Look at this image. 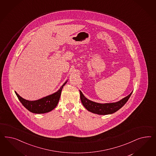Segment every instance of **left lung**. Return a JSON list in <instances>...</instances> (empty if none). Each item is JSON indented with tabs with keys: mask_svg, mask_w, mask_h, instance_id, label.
Masks as SVG:
<instances>
[{
	"mask_svg": "<svg viewBox=\"0 0 156 156\" xmlns=\"http://www.w3.org/2000/svg\"><path fill=\"white\" fill-rule=\"evenodd\" d=\"M132 92L127 97L124 98L122 100L117 102L110 103H99L91 101L86 98L81 92V91L80 90V100L84 107L92 113L101 115L114 114L119 109H120L126 103V101H128Z\"/></svg>",
	"mask_w": 156,
	"mask_h": 156,
	"instance_id": "8db88e82",
	"label": "left lung"
}]
</instances>
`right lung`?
Here are the masks:
<instances>
[{
  "label": "right lung",
  "mask_w": 156,
  "mask_h": 156,
  "mask_svg": "<svg viewBox=\"0 0 156 156\" xmlns=\"http://www.w3.org/2000/svg\"><path fill=\"white\" fill-rule=\"evenodd\" d=\"M67 82V80L57 92L36 101H28L20 97L16 91L15 94L21 104L30 112L34 114H45L50 112L56 107L59 101L62 90Z\"/></svg>",
  "instance_id": "1"
}]
</instances>
